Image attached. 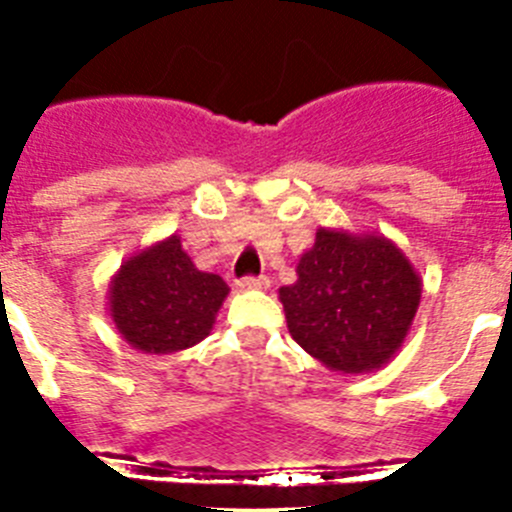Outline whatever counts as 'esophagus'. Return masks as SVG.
I'll use <instances>...</instances> for the list:
<instances>
[{
  "mask_svg": "<svg viewBox=\"0 0 512 512\" xmlns=\"http://www.w3.org/2000/svg\"><path fill=\"white\" fill-rule=\"evenodd\" d=\"M237 288L240 290H265L267 278H242V280H237Z\"/></svg>",
  "mask_w": 512,
  "mask_h": 512,
  "instance_id": "obj_1",
  "label": "esophagus"
}]
</instances>
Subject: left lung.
I'll return each instance as SVG.
<instances>
[{"label":"left lung","mask_w":512,"mask_h":512,"mask_svg":"<svg viewBox=\"0 0 512 512\" xmlns=\"http://www.w3.org/2000/svg\"><path fill=\"white\" fill-rule=\"evenodd\" d=\"M280 288L288 331L326 369L369 374L389 364L422 300V278L384 234L321 227Z\"/></svg>","instance_id":"8db88e82"}]
</instances>
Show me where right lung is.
Masks as SVG:
<instances>
[{
    "instance_id": "add662e5",
    "label": "right lung",
    "mask_w": 512,
    "mask_h": 512,
    "mask_svg": "<svg viewBox=\"0 0 512 512\" xmlns=\"http://www.w3.org/2000/svg\"><path fill=\"white\" fill-rule=\"evenodd\" d=\"M227 295V283L199 270L179 234H171L118 267L108 288V310L123 341L161 356L204 341Z\"/></svg>"
}]
</instances>
